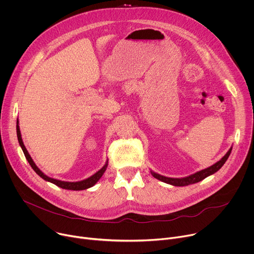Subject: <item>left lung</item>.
<instances>
[{
	"label": "left lung",
	"instance_id": "1",
	"mask_svg": "<svg viewBox=\"0 0 254 254\" xmlns=\"http://www.w3.org/2000/svg\"><path fill=\"white\" fill-rule=\"evenodd\" d=\"M231 150H232V146L230 147V149L227 151V153L224 155V157L219 162H217L216 164H213L212 166H210V167H208L206 169H203L201 171H198L196 173L191 174V175H189V176H187V177H183V178H170V177L162 176V175L155 173V172H153L151 170H150V173H151V175H152L154 178H157L158 180H160L162 182H165L167 184H170V185H173V186H187V185H190V184L197 183V182L203 180L204 178L210 176V175L218 172L224 166L226 161L228 160L229 155L231 153Z\"/></svg>",
	"mask_w": 254,
	"mask_h": 254
}]
</instances>
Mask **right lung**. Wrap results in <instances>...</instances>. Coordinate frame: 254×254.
<instances>
[{
	"mask_svg": "<svg viewBox=\"0 0 254 254\" xmlns=\"http://www.w3.org/2000/svg\"><path fill=\"white\" fill-rule=\"evenodd\" d=\"M16 130H17V137H18V142L19 144H20L23 152H24V155L26 160L28 161L29 165L31 166V168L34 170V172L40 176L41 178H43L44 180L48 181V182H51L57 186H59L63 189H67V190H85L87 188H90L92 187L93 185L96 184V182L99 181L102 176L104 175V173L106 172L107 170V167H108V161L106 162V164L104 165V167L102 169H100L99 171H97L96 173H94L92 176L84 179V180H81V181H77V182H68V181H62V180H58V179H54V178H51L49 176H47V175L45 173H43L40 169H38V167L35 165V163L33 162L32 158L30 157V154L28 153L24 143H23V140H22V137H21V132H20V127H19V121L17 119V125H16Z\"/></svg>",
	"mask_w": 254,
	"mask_h": 254,
	"instance_id": "1",
	"label": "right lung"
}]
</instances>
